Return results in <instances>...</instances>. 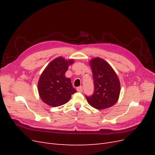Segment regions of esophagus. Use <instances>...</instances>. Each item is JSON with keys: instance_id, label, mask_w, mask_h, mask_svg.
<instances>
[{"instance_id": "1", "label": "esophagus", "mask_w": 155, "mask_h": 155, "mask_svg": "<svg viewBox=\"0 0 155 155\" xmlns=\"http://www.w3.org/2000/svg\"><path fill=\"white\" fill-rule=\"evenodd\" d=\"M77 91L79 92H83V87L80 86L77 88Z\"/></svg>"}]
</instances>
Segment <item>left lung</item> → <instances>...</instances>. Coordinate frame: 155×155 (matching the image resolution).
Here are the masks:
<instances>
[{"mask_svg":"<svg viewBox=\"0 0 155 155\" xmlns=\"http://www.w3.org/2000/svg\"><path fill=\"white\" fill-rule=\"evenodd\" d=\"M94 91L91 96H85L89 104L98 110L113 106L118 100L120 83L117 74L105 60L96 58L90 61Z\"/></svg>","mask_w":155,"mask_h":155,"instance_id":"left-lung-1","label":"left lung"}]
</instances>
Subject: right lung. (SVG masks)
<instances>
[{
    "instance_id": "obj_1",
    "label": "right lung",
    "mask_w": 155,
    "mask_h": 155,
    "mask_svg": "<svg viewBox=\"0 0 155 155\" xmlns=\"http://www.w3.org/2000/svg\"><path fill=\"white\" fill-rule=\"evenodd\" d=\"M73 63V59L57 58L51 61L41 74L38 81V92L45 104L54 107L63 105L76 92L72 87L71 79L65 77L69 65Z\"/></svg>"
}]
</instances>
